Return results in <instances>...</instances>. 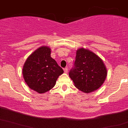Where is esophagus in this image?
<instances>
[{"instance_id":"34e87169","label":"esophagus","mask_w":128,"mask_h":128,"mask_svg":"<svg viewBox=\"0 0 128 128\" xmlns=\"http://www.w3.org/2000/svg\"><path fill=\"white\" fill-rule=\"evenodd\" d=\"M63 70H64L65 73H66V72H68V68H65L63 69Z\"/></svg>"}]
</instances>
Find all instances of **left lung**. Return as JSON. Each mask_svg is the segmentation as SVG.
<instances>
[{
	"instance_id": "left-lung-1",
	"label": "left lung",
	"mask_w": 128,
	"mask_h": 128,
	"mask_svg": "<svg viewBox=\"0 0 128 128\" xmlns=\"http://www.w3.org/2000/svg\"><path fill=\"white\" fill-rule=\"evenodd\" d=\"M68 74L77 88L88 94L98 90L103 84L107 70L98 55L81 48L77 50L74 67Z\"/></svg>"
}]
</instances>
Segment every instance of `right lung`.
I'll list each match as a JSON object with an SVG mask.
<instances>
[{
    "instance_id": "obj_1",
    "label": "right lung",
    "mask_w": 128,
    "mask_h": 128,
    "mask_svg": "<svg viewBox=\"0 0 128 128\" xmlns=\"http://www.w3.org/2000/svg\"><path fill=\"white\" fill-rule=\"evenodd\" d=\"M50 48L42 46L28 58L22 69L25 82L40 94L49 91L56 84L63 70L50 57Z\"/></svg>"
}]
</instances>
